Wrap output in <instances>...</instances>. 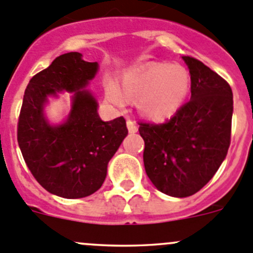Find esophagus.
Masks as SVG:
<instances>
[{"label": "esophagus", "mask_w": 253, "mask_h": 253, "mask_svg": "<svg viewBox=\"0 0 253 253\" xmlns=\"http://www.w3.org/2000/svg\"><path fill=\"white\" fill-rule=\"evenodd\" d=\"M126 128H128L129 133H130V134H134V133H136V131H138V126H136V124L133 122V120H130V119L126 120Z\"/></svg>", "instance_id": "esophagus-1"}]
</instances>
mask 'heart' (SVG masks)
<instances>
[{
	"label": "heart",
	"mask_w": 253,
	"mask_h": 253,
	"mask_svg": "<svg viewBox=\"0 0 253 253\" xmlns=\"http://www.w3.org/2000/svg\"><path fill=\"white\" fill-rule=\"evenodd\" d=\"M122 89L109 82L105 85L108 102L122 107L125 98H136L143 117L164 120L172 117L186 102L191 90V76L182 64L149 63L123 76Z\"/></svg>",
	"instance_id": "1"
}]
</instances>
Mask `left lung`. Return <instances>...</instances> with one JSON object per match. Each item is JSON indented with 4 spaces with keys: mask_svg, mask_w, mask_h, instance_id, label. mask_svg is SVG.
I'll return each mask as SVG.
<instances>
[{
    "mask_svg": "<svg viewBox=\"0 0 253 253\" xmlns=\"http://www.w3.org/2000/svg\"><path fill=\"white\" fill-rule=\"evenodd\" d=\"M182 59L191 76V98L161 124L140 123L144 167L159 191L187 197L203 189L227 155L233 97L216 72L192 57Z\"/></svg>",
    "mask_w": 253,
    "mask_h": 253,
    "instance_id": "obj_1",
    "label": "left lung"
}]
</instances>
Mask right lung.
<instances>
[{
    "mask_svg": "<svg viewBox=\"0 0 253 253\" xmlns=\"http://www.w3.org/2000/svg\"><path fill=\"white\" fill-rule=\"evenodd\" d=\"M97 62L78 52L57 57L28 83L21 108L17 140L28 169L48 192L64 199L94 194L104 182L108 163L128 135L123 117L103 122L89 90ZM74 92L69 117L50 125L44 115L48 96Z\"/></svg>",
    "mask_w": 253,
    "mask_h": 253,
    "instance_id": "obj_1",
    "label": "right lung"
}]
</instances>
